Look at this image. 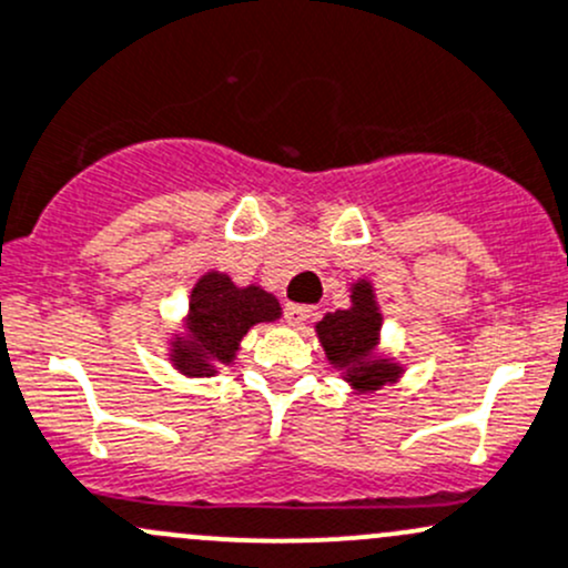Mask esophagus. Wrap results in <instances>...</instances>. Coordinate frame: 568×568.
Segmentation results:
<instances>
[{
    "label": "esophagus",
    "instance_id": "1",
    "mask_svg": "<svg viewBox=\"0 0 568 568\" xmlns=\"http://www.w3.org/2000/svg\"><path fill=\"white\" fill-rule=\"evenodd\" d=\"M310 315H313V307H310V304H294V302L285 304V321H288V324H294V326L304 324Z\"/></svg>",
    "mask_w": 568,
    "mask_h": 568
}]
</instances>
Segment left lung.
I'll return each instance as SVG.
<instances>
[{
  "mask_svg": "<svg viewBox=\"0 0 568 568\" xmlns=\"http://www.w3.org/2000/svg\"><path fill=\"white\" fill-rule=\"evenodd\" d=\"M351 302L354 307L324 315L315 332L334 367H343L359 392H373L397 378V367L386 359H373L381 332V313L375 307L369 283H356Z\"/></svg>",
  "mask_w": 568,
  "mask_h": 568,
  "instance_id": "1",
  "label": "left lung"
}]
</instances>
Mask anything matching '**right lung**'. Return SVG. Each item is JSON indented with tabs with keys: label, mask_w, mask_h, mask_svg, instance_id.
Segmentation results:
<instances>
[{
	"label": "right lung",
	"mask_w": 568,
	"mask_h": 568,
	"mask_svg": "<svg viewBox=\"0 0 568 568\" xmlns=\"http://www.w3.org/2000/svg\"><path fill=\"white\" fill-rule=\"evenodd\" d=\"M280 318V304L258 285L236 288L231 277L209 272L193 288L187 315L190 339L174 343V364L184 375H212L234 359L250 326Z\"/></svg>",
	"instance_id": "1"
}]
</instances>
